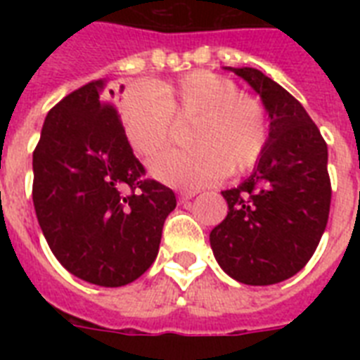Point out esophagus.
<instances>
[{
	"mask_svg": "<svg viewBox=\"0 0 360 360\" xmlns=\"http://www.w3.org/2000/svg\"><path fill=\"white\" fill-rule=\"evenodd\" d=\"M198 192L196 191H183L179 194V200L181 202H188V200H192V198L196 196Z\"/></svg>",
	"mask_w": 360,
	"mask_h": 360,
	"instance_id": "34e87169",
	"label": "esophagus"
}]
</instances>
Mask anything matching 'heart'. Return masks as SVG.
<instances>
[{"label": "heart", "instance_id": "b5f03b06", "mask_svg": "<svg viewBox=\"0 0 360 360\" xmlns=\"http://www.w3.org/2000/svg\"><path fill=\"white\" fill-rule=\"evenodd\" d=\"M120 110L127 141L141 158L168 147L174 121L192 120L186 132L191 149L166 153L151 164L157 179L181 188L250 172L271 140L265 104L211 70H192L177 82L129 86Z\"/></svg>", "mask_w": 360, "mask_h": 360}]
</instances>
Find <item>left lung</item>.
Wrapping results in <instances>:
<instances>
[{"label":"left lung","mask_w":360,"mask_h":360,"mask_svg":"<svg viewBox=\"0 0 360 360\" xmlns=\"http://www.w3.org/2000/svg\"><path fill=\"white\" fill-rule=\"evenodd\" d=\"M226 69L262 97L271 140L254 174L222 192L228 217L211 231V248L237 282L278 284L307 265L329 220L327 143L302 104L262 70Z\"/></svg>","instance_id":"obj_1"}]
</instances>
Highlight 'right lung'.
I'll return each mask as SVG.
<instances>
[{
	"mask_svg": "<svg viewBox=\"0 0 360 360\" xmlns=\"http://www.w3.org/2000/svg\"><path fill=\"white\" fill-rule=\"evenodd\" d=\"M110 95L93 80L48 112L33 151V205L69 273L120 288L151 267L177 202L172 188L146 177Z\"/></svg>",
	"mask_w": 360,
	"mask_h": 360,
	"instance_id": "obj_1",
	"label": "right lung"
}]
</instances>
